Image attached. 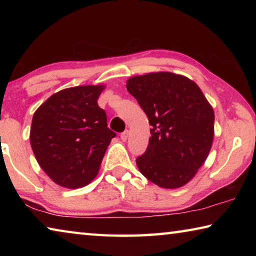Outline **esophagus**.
Wrapping results in <instances>:
<instances>
[{
	"mask_svg": "<svg viewBox=\"0 0 256 256\" xmlns=\"http://www.w3.org/2000/svg\"><path fill=\"white\" fill-rule=\"evenodd\" d=\"M128 136V130H125L123 133H120V138H122V141H126Z\"/></svg>",
	"mask_w": 256,
	"mask_h": 256,
	"instance_id": "1",
	"label": "esophagus"
}]
</instances>
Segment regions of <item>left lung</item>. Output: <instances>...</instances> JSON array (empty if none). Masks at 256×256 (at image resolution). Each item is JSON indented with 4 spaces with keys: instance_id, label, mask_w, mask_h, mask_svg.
I'll list each match as a JSON object with an SVG mask.
<instances>
[{
    "instance_id": "8db88e82",
    "label": "left lung",
    "mask_w": 256,
    "mask_h": 256,
    "mask_svg": "<svg viewBox=\"0 0 256 256\" xmlns=\"http://www.w3.org/2000/svg\"><path fill=\"white\" fill-rule=\"evenodd\" d=\"M126 89L148 116L151 136L136 158L146 178L178 188L193 178L210 152L214 112L196 82L172 72L130 78Z\"/></svg>"
}]
</instances>
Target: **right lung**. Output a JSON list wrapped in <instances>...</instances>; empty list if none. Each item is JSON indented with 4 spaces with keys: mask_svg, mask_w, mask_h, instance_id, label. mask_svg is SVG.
<instances>
[{
    "mask_svg": "<svg viewBox=\"0 0 256 256\" xmlns=\"http://www.w3.org/2000/svg\"><path fill=\"white\" fill-rule=\"evenodd\" d=\"M104 86H78L56 92L34 112L30 144L50 180L66 188L89 184L97 176L116 134L98 106Z\"/></svg>",
    "mask_w": 256,
    "mask_h": 256,
    "instance_id": "add662e5",
    "label": "right lung"
}]
</instances>
